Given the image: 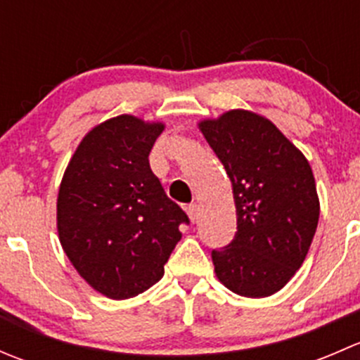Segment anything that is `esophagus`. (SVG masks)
<instances>
[{"mask_svg":"<svg viewBox=\"0 0 360 360\" xmlns=\"http://www.w3.org/2000/svg\"><path fill=\"white\" fill-rule=\"evenodd\" d=\"M186 212H188V216H190V219L195 223V221L198 219V205H197V203H190V205L186 207Z\"/></svg>","mask_w":360,"mask_h":360,"instance_id":"1","label":"esophagus"}]
</instances>
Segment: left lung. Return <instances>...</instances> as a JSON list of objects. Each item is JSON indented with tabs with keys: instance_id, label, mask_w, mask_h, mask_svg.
I'll return each mask as SVG.
<instances>
[{
	"instance_id": "8db88e82",
	"label": "left lung",
	"mask_w": 360,
	"mask_h": 360,
	"mask_svg": "<svg viewBox=\"0 0 360 360\" xmlns=\"http://www.w3.org/2000/svg\"><path fill=\"white\" fill-rule=\"evenodd\" d=\"M233 188L237 233L212 249L217 278L230 291L264 297L303 264L319 223L310 163L271 122L233 110L200 123Z\"/></svg>"
}]
</instances>
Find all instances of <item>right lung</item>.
Listing matches in <instances>:
<instances>
[{
    "mask_svg": "<svg viewBox=\"0 0 360 360\" xmlns=\"http://www.w3.org/2000/svg\"><path fill=\"white\" fill-rule=\"evenodd\" d=\"M162 123L122 115L90 130L63 177L57 228L78 274L104 296L127 300L157 284L190 217L150 167Z\"/></svg>",
    "mask_w": 360,
    "mask_h": 360,
    "instance_id": "1",
    "label": "right lung"
}]
</instances>
